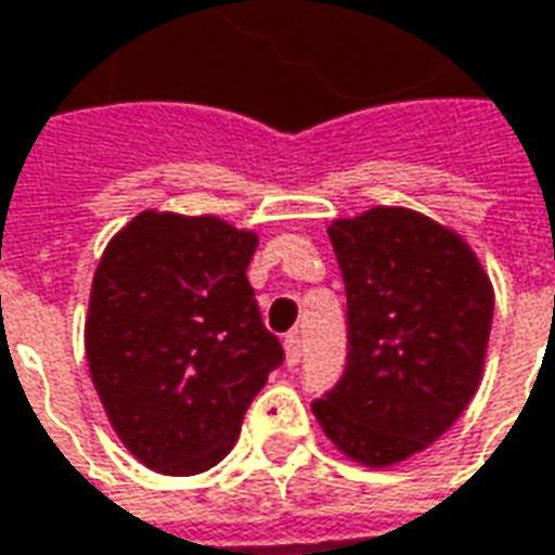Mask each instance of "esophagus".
I'll return each mask as SVG.
<instances>
[{
  "mask_svg": "<svg viewBox=\"0 0 555 555\" xmlns=\"http://www.w3.org/2000/svg\"><path fill=\"white\" fill-rule=\"evenodd\" d=\"M282 346H285V364L294 367V364L300 361V356H304V349H300V334H288Z\"/></svg>",
  "mask_w": 555,
  "mask_h": 555,
  "instance_id": "34e87169",
  "label": "esophagus"
}]
</instances>
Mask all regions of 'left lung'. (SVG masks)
<instances>
[{
    "label": "left lung",
    "mask_w": 555,
    "mask_h": 555,
    "mask_svg": "<svg viewBox=\"0 0 555 555\" xmlns=\"http://www.w3.org/2000/svg\"><path fill=\"white\" fill-rule=\"evenodd\" d=\"M349 300V364L312 413L361 467L428 450L483 379L495 292L459 230L406 206L334 218Z\"/></svg>",
    "instance_id": "obj_1"
}]
</instances>
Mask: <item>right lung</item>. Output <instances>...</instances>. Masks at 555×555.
Masks as SVG:
<instances>
[{"instance_id": "right-lung-1", "label": "right lung", "mask_w": 555, "mask_h": 555, "mask_svg": "<svg viewBox=\"0 0 555 555\" xmlns=\"http://www.w3.org/2000/svg\"><path fill=\"white\" fill-rule=\"evenodd\" d=\"M258 233L218 215L145 209L108 240L85 352L118 440L157 474L191 477L236 443L282 364L246 270Z\"/></svg>"}]
</instances>
